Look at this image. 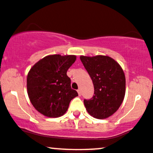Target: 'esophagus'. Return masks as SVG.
Instances as JSON below:
<instances>
[{
    "label": "esophagus",
    "instance_id": "34e87169",
    "mask_svg": "<svg viewBox=\"0 0 153 153\" xmlns=\"http://www.w3.org/2000/svg\"><path fill=\"white\" fill-rule=\"evenodd\" d=\"M78 93L79 96H80V95H81V91H80V90H78Z\"/></svg>",
    "mask_w": 153,
    "mask_h": 153
}]
</instances>
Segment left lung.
Masks as SVG:
<instances>
[{
    "label": "left lung",
    "instance_id": "obj_1",
    "mask_svg": "<svg viewBox=\"0 0 153 153\" xmlns=\"http://www.w3.org/2000/svg\"><path fill=\"white\" fill-rule=\"evenodd\" d=\"M80 60L94 85V95L84 100L88 113L105 119L118 110L126 94V76L118 62L107 56H81Z\"/></svg>",
    "mask_w": 153,
    "mask_h": 153
}]
</instances>
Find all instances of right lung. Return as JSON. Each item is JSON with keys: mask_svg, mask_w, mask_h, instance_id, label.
I'll list each match as a JSON object with an SVG mask.
<instances>
[{"mask_svg": "<svg viewBox=\"0 0 153 153\" xmlns=\"http://www.w3.org/2000/svg\"><path fill=\"white\" fill-rule=\"evenodd\" d=\"M76 60L73 55H50L31 68L27 76L30 102L42 115L58 117L68 110L72 99L78 96L71 86L67 71Z\"/></svg>", "mask_w": 153, "mask_h": 153, "instance_id": "right-lung-1", "label": "right lung"}]
</instances>
